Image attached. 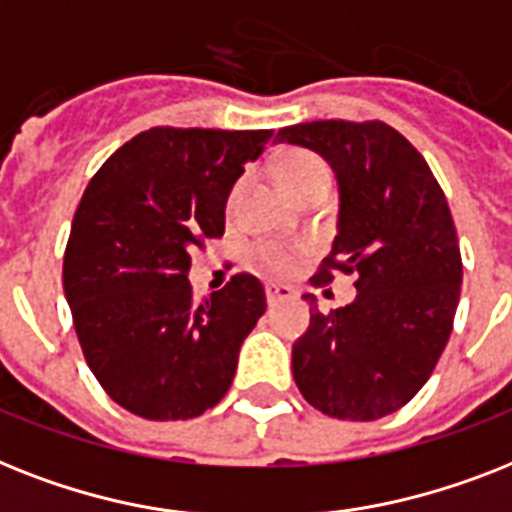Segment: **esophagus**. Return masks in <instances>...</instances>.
<instances>
[{
    "label": "esophagus",
    "instance_id": "esophagus-1",
    "mask_svg": "<svg viewBox=\"0 0 512 512\" xmlns=\"http://www.w3.org/2000/svg\"><path fill=\"white\" fill-rule=\"evenodd\" d=\"M293 296H296V293H293V288H288V285H267L269 306L280 304V301H288V298Z\"/></svg>",
    "mask_w": 512,
    "mask_h": 512
}]
</instances>
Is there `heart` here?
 <instances>
[{
    "label": "heart",
    "mask_w": 512,
    "mask_h": 512,
    "mask_svg": "<svg viewBox=\"0 0 512 512\" xmlns=\"http://www.w3.org/2000/svg\"><path fill=\"white\" fill-rule=\"evenodd\" d=\"M317 177H327V166L317 155L306 153V150H293L277 166V182H280L282 192L296 190L298 185H304V182ZM259 256L272 269L290 267V253L285 248H280V245H261Z\"/></svg>",
    "instance_id": "heart-1"
}]
</instances>
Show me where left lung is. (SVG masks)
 Returning a JSON list of instances; mask_svg holds the SVG:
<instances>
[{
    "mask_svg": "<svg viewBox=\"0 0 512 512\" xmlns=\"http://www.w3.org/2000/svg\"><path fill=\"white\" fill-rule=\"evenodd\" d=\"M277 142L320 153L338 179V235L312 282L357 275L351 304L312 306L293 343L296 386L330 418H386L425 386L452 333L463 259L447 198L423 155L383 121L285 126Z\"/></svg>",
    "mask_w": 512,
    "mask_h": 512,
    "instance_id": "8db88e82",
    "label": "left lung"
}]
</instances>
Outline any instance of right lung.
Listing matches in <instances>:
<instances>
[{"instance_id": "1", "label": "right lung", "mask_w": 512, "mask_h": 512, "mask_svg": "<svg viewBox=\"0 0 512 512\" xmlns=\"http://www.w3.org/2000/svg\"><path fill=\"white\" fill-rule=\"evenodd\" d=\"M272 129L155 126L118 147L84 190L63 288L89 370L145 420H190L222 402L237 354L267 309L264 285L232 277L192 298L190 251L224 235V206Z\"/></svg>"}]
</instances>
